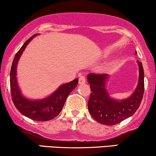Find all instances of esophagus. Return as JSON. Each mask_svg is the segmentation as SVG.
I'll use <instances>...</instances> for the list:
<instances>
[{"label":"esophagus","instance_id":"34e87169","mask_svg":"<svg viewBox=\"0 0 156 156\" xmlns=\"http://www.w3.org/2000/svg\"><path fill=\"white\" fill-rule=\"evenodd\" d=\"M85 83V77L84 76H80L79 78V84L82 85Z\"/></svg>","mask_w":156,"mask_h":156}]
</instances>
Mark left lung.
<instances>
[{"label": "left lung", "instance_id": "obj_1", "mask_svg": "<svg viewBox=\"0 0 156 156\" xmlns=\"http://www.w3.org/2000/svg\"><path fill=\"white\" fill-rule=\"evenodd\" d=\"M137 62L139 68L138 85L134 93L125 100H114L107 93L105 84L108 74L91 73L88 75L87 80L92 92L88 102V111L98 123L108 126L118 124L138 110L144 91V73L142 63Z\"/></svg>", "mask_w": 156, "mask_h": 156}]
</instances>
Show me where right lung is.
<instances>
[{"instance_id":"add662e5","label":"right lung","mask_w":156,"mask_h":156,"mask_svg":"<svg viewBox=\"0 0 156 156\" xmlns=\"http://www.w3.org/2000/svg\"><path fill=\"white\" fill-rule=\"evenodd\" d=\"M36 36L34 35L17 52L13 59L10 71V91L12 102L16 108L24 116L36 121H48L52 120L62 109L67 98L78 84V79L58 87L54 93L48 98L39 100H30L22 96L18 88L16 79V67L20 56L26 48L27 45Z\"/></svg>"}]
</instances>
